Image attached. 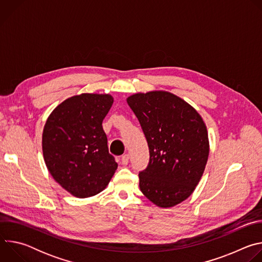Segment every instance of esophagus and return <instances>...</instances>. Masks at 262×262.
Here are the masks:
<instances>
[{
    "label": "esophagus",
    "instance_id": "esophagus-1",
    "mask_svg": "<svg viewBox=\"0 0 262 262\" xmlns=\"http://www.w3.org/2000/svg\"><path fill=\"white\" fill-rule=\"evenodd\" d=\"M128 161H129V155H124L121 157V164L123 166H126L128 164Z\"/></svg>",
    "mask_w": 262,
    "mask_h": 262
}]
</instances>
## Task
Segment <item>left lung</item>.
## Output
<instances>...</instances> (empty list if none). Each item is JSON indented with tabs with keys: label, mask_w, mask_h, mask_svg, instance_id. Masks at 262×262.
<instances>
[{
	"label": "left lung",
	"mask_w": 262,
	"mask_h": 262,
	"mask_svg": "<svg viewBox=\"0 0 262 262\" xmlns=\"http://www.w3.org/2000/svg\"><path fill=\"white\" fill-rule=\"evenodd\" d=\"M149 148V163L139 172L141 192L160 207L188 198L204 172L209 144L197 111L165 91L138 93L127 98Z\"/></svg>",
	"instance_id": "8db88e82"
}]
</instances>
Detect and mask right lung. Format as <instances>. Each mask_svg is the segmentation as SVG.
I'll use <instances>...</instances> for the list:
<instances>
[{
    "label": "right lung",
    "mask_w": 262,
    "mask_h": 262,
    "mask_svg": "<svg viewBox=\"0 0 262 262\" xmlns=\"http://www.w3.org/2000/svg\"><path fill=\"white\" fill-rule=\"evenodd\" d=\"M108 94L83 93L60 103L42 135L46 165L54 179L79 198L100 193L118 165L108 154L102 121L113 104Z\"/></svg>",
    "instance_id": "obj_1"
}]
</instances>
